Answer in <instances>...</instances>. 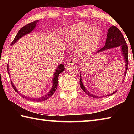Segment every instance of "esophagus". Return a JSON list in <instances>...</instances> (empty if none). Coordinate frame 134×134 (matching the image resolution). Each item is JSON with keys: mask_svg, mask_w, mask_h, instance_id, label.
I'll use <instances>...</instances> for the list:
<instances>
[{"mask_svg": "<svg viewBox=\"0 0 134 134\" xmlns=\"http://www.w3.org/2000/svg\"><path fill=\"white\" fill-rule=\"evenodd\" d=\"M76 63V60L75 58H70V60H69V64H70V65L75 64Z\"/></svg>", "mask_w": 134, "mask_h": 134, "instance_id": "1", "label": "esophagus"}]
</instances>
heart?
Here are the masks:
<instances>
[{
  "label": "heart",
  "mask_w": 134,
  "mask_h": 134,
  "mask_svg": "<svg viewBox=\"0 0 134 134\" xmlns=\"http://www.w3.org/2000/svg\"><path fill=\"white\" fill-rule=\"evenodd\" d=\"M63 41L69 46H76L81 54H90L94 51L100 41L101 33L96 27L80 22L67 27L62 32Z\"/></svg>",
  "instance_id": "b5f03b06"
}]
</instances>
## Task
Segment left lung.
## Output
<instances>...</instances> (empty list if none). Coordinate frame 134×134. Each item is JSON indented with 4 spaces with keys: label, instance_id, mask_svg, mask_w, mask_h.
<instances>
[{
    "label": "left lung",
    "instance_id": "1",
    "mask_svg": "<svg viewBox=\"0 0 134 134\" xmlns=\"http://www.w3.org/2000/svg\"><path fill=\"white\" fill-rule=\"evenodd\" d=\"M120 47V48L121 49L122 54V55H124V60L125 61V76H126V71L127 69H128V47L126 45V42L125 41V40L124 37L123 35H122V32L119 29L116 27L115 26H111L110 28L109 29L108 35H107V38H106V43L105 46H104L102 48L97 52H100L103 50H106V49L114 48V47ZM124 80L122 81V83H124ZM80 86L84 92H85L86 94H87L88 96L90 97H94V98H96L97 97L96 96H95L94 94H92L91 93L88 92V90L86 89L85 86L83 85L82 82V79H81V77L80 75ZM116 91L113 92L112 94H108L106 96H110L113 94L115 93Z\"/></svg>",
    "mask_w": 134,
    "mask_h": 134
}]
</instances>
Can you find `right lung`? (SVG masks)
Wrapping results in <instances>:
<instances>
[{
    "label": "right lung",
    "instance_id": "add662e5",
    "mask_svg": "<svg viewBox=\"0 0 134 134\" xmlns=\"http://www.w3.org/2000/svg\"><path fill=\"white\" fill-rule=\"evenodd\" d=\"M38 21H39L38 20H37V21H34L32 22H31V23H29L28 24L26 25L25 26H23L22 28L20 29L19 31H18V32L16 34V37H15L14 40H13L12 43H11V45L14 44L19 39V38H21L22 37H23L24 35L28 34L30 33L31 31H32L33 29L35 28V27L36 26V25H37ZM7 67H8V73L9 74V65H8ZM64 64H60V65L58 67L57 69L55 70V73H54V78H53V86H52V88L50 90V91H49L47 94H45V95H44V96H43L41 97H39V98H30V97H25V96H24V95L21 94V93H19L18 90L16 89V88H15L14 85H13L12 81H10V82H11V84H12L13 89H14V90H15V92L18 93H19L20 95H21V96L24 97V98L25 97L26 99L29 100L34 101V102H42V101L45 100L49 99V97H51L52 95L54 93V92L56 91V89H57V85H58V78L59 74H60L62 71H64ZM9 75L10 76V74H9Z\"/></svg>",
    "mask_w": 134,
    "mask_h": 134
}]
</instances>
